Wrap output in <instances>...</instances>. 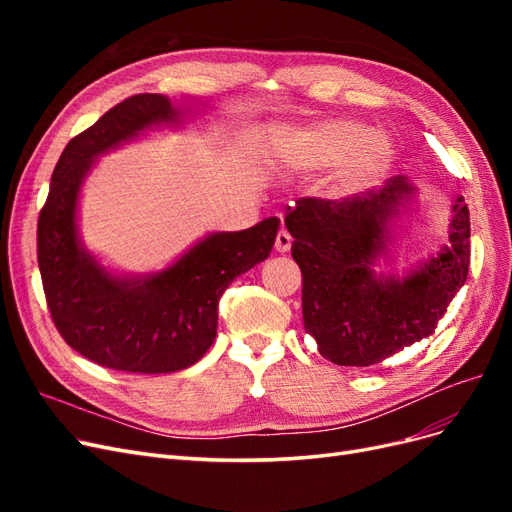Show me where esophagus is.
I'll return each mask as SVG.
<instances>
[{"instance_id": "1", "label": "esophagus", "mask_w": 512, "mask_h": 512, "mask_svg": "<svg viewBox=\"0 0 512 512\" xmlns=\"http://www.w3.org/2000/svg\"><path fill=\"white\" fill-rule=\"evenodd\" d=\"M290 245H292V237L288 235V232H286V230L277 232V237H275V252L286 254V252L290 250Z\"/></svg>"}]
</instances>
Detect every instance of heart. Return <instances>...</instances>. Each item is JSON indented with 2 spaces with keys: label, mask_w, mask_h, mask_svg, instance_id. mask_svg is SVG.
Wrapping results in <instances>:
<instances>
[{
  "label": "heart",
  "mask_w": 512,
  "mask_h": 512,
  "mask_svg": "<svg viewBox=\"0 0 512 512\" xmlns=\"http://www.w3.org/2000/svg\"><path fill=\"white\" fill-rule=\"evenodd\" d=\"M292 149L309 166L342 164L337 173V188L342 192L376 183L393 162L391 138L352 119H329L309 126L292 136Z\"/></svg>",
  "instance_id": "obj_1"
}]
</instances>
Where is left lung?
<instances>
[{
	"mask_svg": "<svg viewBox=\"0 0 512 512\" xmlns=\"http://www.w3.org/2000/svg\"><path fill=\"white\" fill-rule=\"evenodd\" d=\"M412 194L404 177L378 192L342 200L299 198L284 224L303 275V327L335 365L369 367L438 329L446 307L468 280L470 211L457 198L451 243L404 280L376 277L384 226L399 200Z\"/></svg>",
	"mask_w": 512,
	"mask_h": 512,
	"instance_id": "8db88e82",
	"label": "left lung"
}]
</instances>
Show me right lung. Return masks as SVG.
<instances>
[{
    "mask_svg": "<svg viewBox=\"0 0 512 512\" xmlns=\"http://www.w3.org/2000/svg\"><path fill=\"white\" fill-rule=\"evenodd\" d=\"M177 111L158 94L126 98L76 134L53 170L38 218V267L55 329L102 367L168 374L203 359L218 333V301L228 284L271 252L280 220L213 232L173 267L141 280L106 273L76 239V196L98 153Z\"/></svg>",
    "mask_w": 512,
    "mask_h": 512,
    "instance_id": "1",
    "label": "right lung"
}]
</instances>
